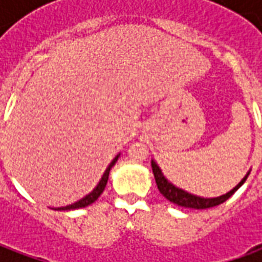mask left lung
I'll return each instance as SVG.
<instances>
[{
    "label": "left lung",
    "instance_id": "1",
    "mask_svg": "<svg viewBox=\"0 0 262 262\" xmlns=\"http://www.w3.org/2000/svg\"><path fill=\"white\" fill-rule=\"evenodd\" d=\"M151 168H153V174L154 178H156V184H157V188L159 191L161 192V195L164 198H167L170 202L176 203L178 206H182V208H189V209H208V208H213V206H217L220 203H223L225 201H227L229 198L236 192L238 188L242 187L243 184L246 182L247 177L250 176V171L247 174L244 176L242 181L237 184L236 187L230 189L227 193H223L220 196H214V198H203V196H198V195H193V193L187 192L185 189L182 188L176 187L172 182H170L165 176L163 174V171L159 167V164L151 160Z\"/></svg>",
    "mask_w": 262,
    "mask_h": 262
}]
</instances>
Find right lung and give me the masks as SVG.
<instances>
[{"label":"right lung","mask_w":262,"mask_h":262,"mask_svg":"<svg viewBox=\"0 0 262 262\" xmlns=\"http://www.w3.org/2000/svg\"><path fill=\"white\" fill-rule=\"evenodd\" d=\"M119 156H120V153L116 154V156H115V159L112 160L111 163H109V165L106 167V170H105V172H103L102 177H101V180H99V182L97 184V187L94 188L91 192L88 193V195H85L84 198H81L80 201H77V202L71 203V205H67V206H61V208H54V210H71V209L85 208V206H88V205H91V203L95 202L98 198L101 196V193L103 192L105 187H106V182H108L111 168H112V167L115 165V163L118 161Z\"/></svg>","instance_id":"right-lung-1"}]
</instances>
